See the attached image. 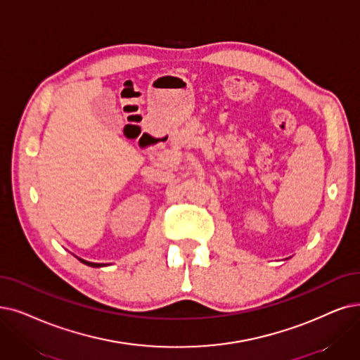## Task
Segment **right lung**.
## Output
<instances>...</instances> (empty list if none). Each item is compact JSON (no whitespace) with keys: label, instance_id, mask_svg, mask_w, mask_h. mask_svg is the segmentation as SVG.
Returning a JSON list of instances; mask_svg holds the SVG:
<instances>
[{"label":"right lung","instance_id":"right-lung-1","mask_svg":"<svg viewBox=\"0 0 360 360\" xmlns=\"http://www.w3.org/2000/svg\"><path fill=\"white\" fill-rule=\"evenodd\" d=\"M77 257V255H75ZM78 260L81 262V263H84V264H87V266H90V267H103V266H106V264H102V263H91V262H87V260H82V258H79V257H77Z\"/></svg>","mask_w":360,"mask_h":360}]
</instances>
